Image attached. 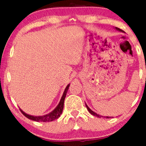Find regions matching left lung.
I'll return each instance as SVG.
<instances>
[{
  "label": "left lung",
  "instance_id": "8db88e82",
  "mask_svg": "<svg viewBox=\"0 0 146 146\" xmlns=\"http://www.w3.org/2000/svg\"><path fill=\"white\" fill-rule=\"evenodd\" d=\"M115 29H117V30L120 31V32H123V30H121V29H119V28H118V27H115ZM85 105H86L87 109H88V111H89V112L91 114H92V115H93V116H96L97 117H99V118H101V117H103V116H101V115H100V114H97V113L94 112L93 111H92V110H91L89 108V107H88V106L86 104H85ZM107 117V118H111V117Z\"/></svg>",
  "mask_w": 146,
  "mask_h": 146
}]
</instances>
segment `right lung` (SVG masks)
Returning a JSON list of instances; mask_svg holds the SVG:
<instances>
[{"label":"right lung","mask_w":146,"mask_h":146,"mask_svg":"<svg viewBox=\"0 0 146 146\" xmlns=\"http://www.w3.org/2000/svg\"><path fill=\"white\" fill-rule=\"evenodd\" d=\"M69 86H70V84L66 86V89H65L64 94H63L62 97H61V99L60 100L59 103L57 105V107L53 110L51 112H50L49 114H46V115L44 116H32V115H29V114H26L25 112L23 111L21 109H20L21 112L23 113V114L24 116H25L28 119H31V120H33L35 121H40V122H48V121H52L55 120V119H58V117L61 116V113L63 111V109H64V100H65V98H66V93L68 92V90Z\"/></svg>","instance_id":"add662e5"}]
</instances>
